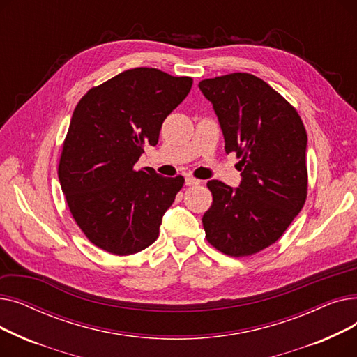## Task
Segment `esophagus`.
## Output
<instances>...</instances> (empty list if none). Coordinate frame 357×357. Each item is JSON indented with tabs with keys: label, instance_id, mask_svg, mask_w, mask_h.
Listing matches in <instances>:
<instances>
[{
	"label": "esophagus",
	"instance_id": "1",
	"mask_svg": "<svg viewBox=\"0 0 357 357\" xmlns=\"http://www.w3.org/2000/svg\"><path fill=\"white\" fill-rule=\"evenodd\" d=\"M201 181L199 179H195L194 176H186L185 178V183L188 186H194V185H198Z\"/></svg>",
	"mask_w": 357,
	"mask_h": 357
}]
</instances>
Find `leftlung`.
I'll return each instance as SVG.
<instances>
[{
  "label": "left lung",
  "mask_w": 357,
  "mask_h": 357,
  "mask_svg": "<svg viewBox=\"0 0 357 357\" xmlns=\"http://www.w3.org/2000/svg\"><path fill=\"white\" fill-rule=\"evenodd\" d=\"M226 153L240 159L241 182L233 190L207 182L213 204L202 215L205 238L224 255L252 256L285 233L308 191L307 131L298 111L269 84L236 72L204 79Z\"/></svg>",
  "instance_id": "obj_1"
}]
</instances>
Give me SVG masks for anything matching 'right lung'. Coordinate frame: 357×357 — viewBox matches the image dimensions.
<instances>
[{
  "label": "right lung",
  "mask_w": 357,
  "mask_h": 357,
  "mask_svg": "<svg viewBox=\"0 0 357 357\" xmlns=\"http://www.w3.org/2000/svg\"><path fill=\"white\" fill-rule=\"evenodd\" d=\"M190 77L155 68L127 69L91 88L75 108L58 166L69 211L85 237L117 256L135 255L159 236L183 176L136 171L144 146L185 100Z\"/></svg>",
  "instance_id": "1"
}]
</instances>
